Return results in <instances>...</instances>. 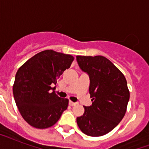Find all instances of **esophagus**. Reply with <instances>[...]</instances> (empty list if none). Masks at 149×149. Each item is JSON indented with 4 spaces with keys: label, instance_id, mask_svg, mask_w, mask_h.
<instances>
[{
    "label": "esophagus",
    "instance_id": "34e87169",
    "mask_svg": "<svg viewBox=\"0 0 149 149\" xmlns=\"http://www.w3.org/2000/svg\"><path fill=\"white\" fill-rule=\"evenodd\" d=\"M69 104H70V106H74V105H76V104H77V103H74V102L71 101V100H70V102H69Z\"/></svg>",
    "mask_w": 149,
    "mask_h": 149
}]
</instances>
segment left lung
<instances>
[{
  "label": "left lung",
  "mask_w": 149,
  "mask_h": 149,
  "mask_svg": "<svg viewBox=\"0 0 149 149\" xmlns=\"http://www.w3.org/2000/svg\"><path fill=\"white\" fill-rule=\"evenodd\" d=\"M79 68L90 77L92 105L84 107L77 118L79 129L86 135L102 136L114 128L124 118L130 93L125 76L102 56H77Z\"/></svg>",
  "instance_id": "left-lung-1"
}]
</instances>
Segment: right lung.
<instances>
[{
  "label": "right lung",
  "instance_id": "add662e5",
  "mask_svg": "<svg viewBox=\"0 0 149 149\" xmlns=\"http://www.w3.org/2000/svg\"><path fill=\"white\" fill-rule=\"evenodd\" d=\"M73 59L71 55L45 50L18 69L13 94L21 115L31 126L39 129L51 127L67 109L69 100L52 92L51 85L56 84Z\"/></svg>",
  "mask_w": 149,
  "mask_h": 149
}]
</instances>
